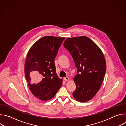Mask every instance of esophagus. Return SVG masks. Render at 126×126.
Returning <instances> with one entry per match:
<instances>
[{
	"instance_id": "34e87169",
	"label": "esophagus",
	"mask_w": 126,
	"mask_h": 126,
	"mask_svg": "<svg viewBox=\"0 0 126 126\" xmlns=\"http://www.w3.org/2000/svg\"><path fill=\"white\" fill-rule=\"evenodd\" d=\"M69 79V78L68 77H64V80L65 81H68Z\"/></svg>"
}]
</instances>
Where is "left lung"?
Masks as SVG:
<instances>
[{
    "instance_id": "left-lung-1",
    "label": "left lung",
    "mask_w": 126,
    "mask_h": 126,
    "mask_svg": "<svg viewBox=\"0 0 126 126\" xmlns=\"http://www.w3.org/2000/svg\"><path fill=\"white\" fill-rule=\"evenodd\" d=\"M63 45L78 69V74L74 78L76 89L73 96L80 102L88 101L98 92L104 78L106 62L103 53L96 43L85 36L67 38Z\"/></svg>"
}]
</instances>
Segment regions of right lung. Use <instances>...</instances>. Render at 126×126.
<instances>
[{"mask_svg":"<svg viewBox=\"0 0 126 126\" xmlns=\"http://www.w3.org/2000/svg\"><path fill=\"white\" fill-rule=\"evenodd\" d=\"M65 37L46 36L29 50L24 71L29 88L36 97L47 101L54 97L62 85L58 76L54 59Z\"/></svg>","mask_w":126,"mask_h":126,"instance_id":"1","label":"right lung"}]
</instances>
